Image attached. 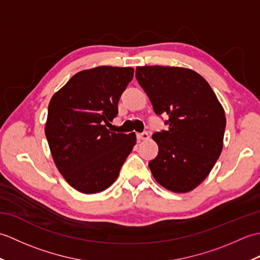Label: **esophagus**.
<instances>
[{
	"mask_svg": "<svg viewBox=\"0 0 260 260\" xmlns=\"http://www.w3.org/2000/svg\"><path fill=\"white\" fill-rule=\"evenodd\" d=\"M136 137L139 141H147L150 139V135H148V133H146V132H143V133H137Z\"/></svg>",
	"mask_w": 260,
	"mask_h": 260,
	"instance_id": "34e87169",
	"label": "esophagus"
}]
</instances>
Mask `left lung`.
Instances as JSON below:
<instances>
[{"instance_id":"left-lung-1","label":"left lung","mask_w":260,"mask_h":260,"mask_svg":"<svg viewBox=\"0 0 260 260\" xmlns=\"http://www.w3.org/2000/svg\"><path fill=\"white\" fill-rule=\"evenodd\" d=\"M136 79L155 114L169 115V128L152 136L158 145L148 163L154 179L175 193L192 191L221 154L223 107L207 80L191 69L145 66L136 68Z\"/></svg>"}]
</instances>
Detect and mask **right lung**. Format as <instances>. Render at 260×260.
Returning a JSON list of instances; mask_svg holds the SVG:
<instances>
[{
  "label": "right lung",
  "mask_w": 260,
  "mask_h": 260,
  "mask_svg": "<svg viewBox=\"0 0 260 260\" xmlns=\"http://www.w3.org/2000/svg\"><path fill=\"white\" fill-rule=\"evenodd\" d=\"M131 67L79 71L52 96L45 133L59 172L77 191L102 192L117 179L136 144L135 133L110 132L118 101L133 79Z\"/></svg>",
  "instance_id": "add662e5"
}]
</instances>
